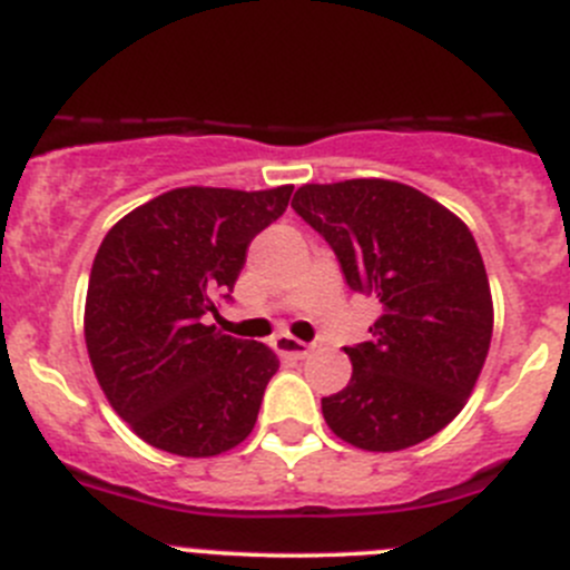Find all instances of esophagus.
I'll return each instance as SVG.
<instances>
[{
	"instance_id": "34e87169",
	"label": "esophagus",
	"mask_w": 570,
	"mask_h": 570,
	"mask_svg": "<svg viewBox=\"0 0 570 570\" xmlns=\"http://www.w3.org/2000/svg\"><path fill=\"white\" fill-rule=\"evenodd\" d=\"M275 350H278L281 355H289V358H306V355L312 353V344L301 342V338L289 336V333H281V336L275 338Z\"/></svg>"
}]
</instances>
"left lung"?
<instances>
[{
    "mask_svg": "<svg viewBox=\"0 0 570 570\" xmlns=\"http://www.w3.org/2000/svg\"><path fill=\"white\" fill-rule=\"evenodd\" d=\"M292 209L331 245L350 289L383 308L370 342L344 347L353 377L322 396L327 428L370 452L444 430L469 400L493 333L485 264L465 223L386 178L303 184Z\"/></svg>",
    "mask_w": 570,
    "mask_h": 570,
    "instance_id": "obj_1",
    "label": "left lung"
}]
</instances>
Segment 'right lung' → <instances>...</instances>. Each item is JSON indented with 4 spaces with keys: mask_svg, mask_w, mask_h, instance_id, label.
Wrapping results in <instances>:
<instances>
[{
    "mask_svg": "<svg viewBox=\"0 0 570 570\" xmlns=\"http://www.w3.org/2000/svg\"><path fill=\"white\" fill-rule=\"evenodd\" d=\"M292 187H178L115 223L94 258L85 342L109 405L146 444L212 458L250 435L278 372L269 347L206 325Z\"/></svg>",
    "mask_w": 570,
    "mask_h": 570,
    "instance_id": "1",
    "label": "right lung"
}]
</instances>
